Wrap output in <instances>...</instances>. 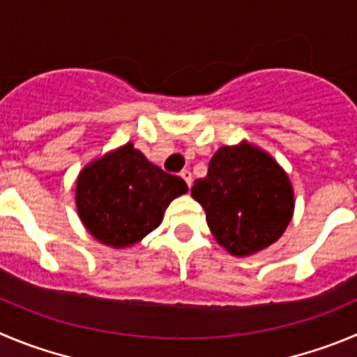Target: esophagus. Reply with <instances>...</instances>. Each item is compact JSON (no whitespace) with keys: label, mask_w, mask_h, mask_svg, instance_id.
Here are the masks:
<instances>
[{"label":"esophagus","mask_w":357,"mask_h":357,"mask_svg":"<svg viewBox=\"0 0 357 357\" xmlns=\"http://www.w3.org/2000/svg\"><path fill=\"white\" fill-rule=\"evenodd\" d=\"M181 178L185 179V181H186V185H188V186H192V172H190L188 169H185V171H181Z\"/></svg>","instance_id":"1"}]
</instances>
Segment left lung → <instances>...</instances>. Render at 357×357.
Instances as JSON below:
<instances>
[{
    "instance_id": "obj_1",
    "label": "left lung",
    "mask_w": 357,
    "mask_h": 357,
    "mask_svg": "<svg viewBox=\"0 0 357 357\" xmlns=\"http://www.w3.org/2000/svg\"><path fill=\"white\" fill-rule=\"evenodd\" d=\"M192 197L204 208L218 245L236 257L273 245L294 213L289 176L264 149L245 141L213 155L208 176L194 181Z\"/></svg>"
}]
</instances>
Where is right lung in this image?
Segmentation results:
<instances>
[{"instance_id":"right-lung-1","label":"right lung","mask_w":357,"mask_h":357,"mask_svg":"<svg viewBox=\"0 0 357 357\" xmlns=\"http://www.w3.org/2000/svg\"><path fill=\"white\" fill-rule=\"evenodd\" d=\"M186 192L181 178L163 172L126 142L82 169L75 204L93 238L126 248L155 231L172 199Z\"/></svg>"}]
</instances>
